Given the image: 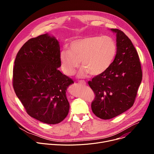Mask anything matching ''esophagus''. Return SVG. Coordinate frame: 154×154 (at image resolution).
<instances>
[{
  "mask_svg": "<svg viewBox=\"0 0 154 154\" xmlns=\"http://www.w3.org/2000/svg\"><path fill=\"white\" fill-rule=\"evenodd\" d=\"M79 84H81V85H85L86 84V83L84 80H80L79 82Z\"/></svg>",
  "mask_w": 154,
  "mask_h": 154,
  "instance_id": "1",
  "label": "esophagus"
}]
</instances>
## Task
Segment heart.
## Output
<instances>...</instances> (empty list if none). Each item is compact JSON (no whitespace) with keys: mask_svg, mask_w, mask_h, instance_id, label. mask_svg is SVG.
Here are the masks:
<instances>
[{"mask_svg":"<svg viewBox=\"0 0 154 154\" xmlns=\"http://www.w3.org/2000/svg\"><path fill=\"white\" fill-rule=\"evenodd\" d=\"M116 51V42L112 38L88 36L72 41L69 50L61 52V68L66 75H72L80 61L83 68L79 72V77H86L89 74L97 76L110 66Z\"/></svg>","mask_w":154,"mask_h":154,"instance_id":"heart-1","label":"heart"}]
</instances>
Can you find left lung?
I'll return each mask as SVG.
<instances>
[{"instance_id": "1", "label": "left lung", "mask_w": 154, "mask_h": 154, "mask_svg": "<svg viewBox=\"0 0 154 154\" xmlns=\"http://www.w3.org/2000/svg\"><path fill=\"white\" fill-rule=\"evenodd\" d=\"M116 33L115 58L103 74L88 81L95 94L91 103L93 113L102 119H109L133 106L143 77L137 50L131 40L121 30Z\"/></svg>"}]
</instances>
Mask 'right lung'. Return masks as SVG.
Returning <instances> with one entry per match:
<instances>
[{"instance_id":"1","label":"right lung","mask_w":154,"mask_h":154,"mask_svg":"<svg viewBox=\"0 0 154 154\" xmlns=\"http://www.w3.org/2000/svg\"><path fill=\"white\" fill-rule=\"evenodd\" d=\"M59 42L48 33L31 38L17 54L13 68L14 92L31 117L55 124L67 116L66 90L74 81L58 68Z\"/></svg>"}]
</instances>
